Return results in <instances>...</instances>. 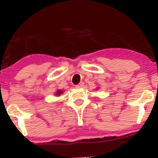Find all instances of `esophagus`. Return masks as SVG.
<instances>
[{
    "label": "esophagus",
    "instance_id": "34e87169",
    "mask_svg": "<svg viewBox=\"0 0 158 158\" xmlns=\"http://www.w3.org/2000/svg\"><path fill=\"white\" fill-rule=\"evenodd\" d=\"M84 86V83L83 82H81V83H79L77 85H76L77 88H82Z\"/></svg>",
    "mask_w": 158,
    "mask_h": 158
}]
</instances>
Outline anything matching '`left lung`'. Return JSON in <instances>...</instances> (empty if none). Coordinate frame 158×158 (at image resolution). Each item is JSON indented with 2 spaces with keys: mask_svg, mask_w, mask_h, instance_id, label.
<instances>
[{
  "mask_svg": "<svg viewBox=\"0 0 158 158\" xmlns=\"http://www.w3.org/2000/svg\"><path fill=\"white\" fill-rule=\"evenodd\" d=\"M98 89V88H97V89Z\"/></svg>",
  "mask_w": 158,
  "mask_h": 158,
  "instance_id": "left-lung-1",
  "label": "left lung"
}]
</instances>
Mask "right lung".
<instances>
[{"mask_svg":"<svg viewBox=\"0 0 158 158\" xmlns=\"http://www.w3.org/2000/svg\"><path fill=\"white\" fill-rule=\"evenodd\" d=\"M63 93V90L62 89H58L56 92H55V95L56 96H60V95H62Z\"/></svg>","mask_w":158,"mask_h":158,"instance_id":"add662e5","label":"right lung"}]
</instances>
